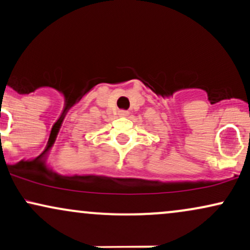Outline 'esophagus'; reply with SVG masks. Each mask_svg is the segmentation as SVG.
I'll return each instance as SVG.
<instances>
[{
    "label": "esophagus",
    "mask_w": 250,
    "mask_h": 250,
    "mask_svg": "<svg viewBox=\"0 0 250 250\" xmlns=\"http://www.w3.org/2000/svg\"><path fill=\"white\" fill-rule=\"evenodd\" d=\"M128 111H125V110H121L120 111V116H128Z\"/></svg>",
    "instance_id": "34e87169"
}]
</instances>
